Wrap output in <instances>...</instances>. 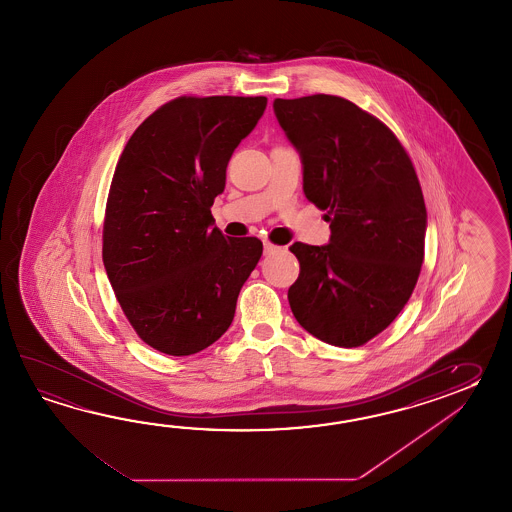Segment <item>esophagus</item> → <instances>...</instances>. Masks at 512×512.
I'll list each match as a JSON object with an SVG mask.
<instances>
[{
	"mask_svg": "<svg viewBox=\"0 0 512 512\" xmlns=\"http://www.w3.org/2000/svg\"><path fill=\"white\" fill-rule=\"evenodd\" d=\"M278 251L276 245H272L271 241H263V252L265 254H272V252Z\"/></svg>",
	"mask_w": 512,
	"mask_h": 512,
	"instance_id": "1",
	"label": "esophagus"
}]
</instances>
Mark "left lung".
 <instances>
[{
  "label": "left lung",
  "instance_id": "1",
  "mask_svg": "<svg viewBox=\"0 0 512 512\" xmlns=\"http://www.w3.org/2000/svg\"><path fill=\"white\" fill-rule=\"evenodd\" d=\"M274 113L304 164V194L326 210L331 240L293 243L298 324L338 348L377 337L414 293L425 258L423 190L393 131L346 98H276Z\"/></svg>",
  "mask_w": 512,
  "mask_h": 512
}]
</instances>
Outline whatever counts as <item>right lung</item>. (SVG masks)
<instances>
[{
	"mask_svg": "<svg viewBox=\"0 0 512 512\" xmlns=\"http://www.w3.org/2000/svg\"><path fill=\"white\" fill-rule=\"evenodd\" d=\"M265 97H179L131 135L109 188L102 261L135 333L186 357L232 324L258 238H225L210 207L234 150L258 124Z\"/></svg>",
	"mask_w": 512,
	"mask_h": 512,
	"instance_id": "add662e5",
	"label": "right lung"
}]
</instances>
